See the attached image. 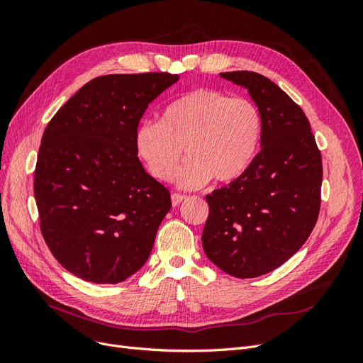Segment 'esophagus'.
<instances>
[{
	"instance_id": "esophagus-1",
	"label": "esophagus",
	"mask_w": 363,
	"mask_h": 363,
	"mask_svg": "<svg viewBox=\"0 0 363 363\" xmlns=\"http://www.w3.org/2000/svg\"><path fill=\"white\" fill-rule=\"evenodd\" d=\"M183 200H186V195H182V194H172L171 195L172 206H179Z\"/></svg>"
}]
</instances>
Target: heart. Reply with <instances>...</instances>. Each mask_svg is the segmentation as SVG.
I'll return each mask as SVG.
<instances>
[{
    "label": "heart",
    "mask_w": 363,
    "mask_h": 363,
    "mask_svg": "<svg viewBox=\"0 0 363 363\" xmlns=\"http://www.w3.org/2000/svg\"><path fill=\"white\" fill-rule=\"evenodd\" d=\"M262 135L256 104L216 89H196L171 103L162 121L136 128L135 150L152 177L168 182L177 174L183 188H200L212 177L219 183L239 179L255 160Z\"/></svg>",
    "instance_id": "b5f03b06"
}]
</instances>
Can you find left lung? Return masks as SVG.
Returning a JSON list of instances; mask_svg holds the SVG:
<instances>
[{"instance_id": "1", "label": "left lung", "mask_w": 363, "mask_h": 363, "mask_svg": "<svg viewBox=\"0 0 363 363\" xmlns=\"http://www.w3.org/2000/svg\"><path fill=\"white\" fill-rule=\"evenodd\" d=\"M221 77L256 103L262 150L239 179L206 196L201 240L219 269L252 279L283 265L311 236L321 207V151L301 107L276 83L251 71Z\"/></svg>"}]
</instances>
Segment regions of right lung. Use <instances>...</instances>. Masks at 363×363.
I'll return each instance as SVG.
<instances>
[{
	"mask_svg": "<svg viewBox=\"0 0 363 363\" xmlns=\"http://www.w3.org/2000/svg\"><path fill=\"white\" fill-rule=\"evenodd\" d=\"M177 74H111L86 83L42 136L35 199L40 232L60 265L98 284L139 271L171 208L169 191L142 167L135 133Z\"/></svg>",
	"mask_w": 363,
	"mask_h": 363,
	"instance_id": "1",
	"label": "right lung"
}]
</instances>
